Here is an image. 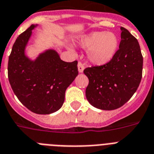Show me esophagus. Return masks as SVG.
Listing matches in <instances>:
<instances>
[{
    "label": "esophagus",
    "instance_id": "1",
    "mask_svg": "<svg viewBox=\"0 0 154 154\" xmlns=\"http://www.w3.org/2000/svg\"><path fill=\"white\" fill-rule=\"evenodd\" d=\"M77 67H78V72L80 73H83L84 69H85V64L81 63V62H79L78 64H77Z\"/></svg>",
    "mask_w": 154,
    "mask_h": 154
}]
</instances>
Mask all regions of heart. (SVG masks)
Listing matches in <instances>:
<instances>
[{
  "mask_svg": "<svg viewBox=\"0 0 154 154\" xmlns=\"http://www.w3.org/2000/svg\"><path fill=\"white\" fill-rule=\"evenodd\" d=\"M79 45L87 50L88 61L95 66H104L114 58L119 46L117 35L111 32L95 31L81 37Z\"/></svg>",
  "mask_w": 154,
  "mask_h": 154,
  "instance_id": "obj_1",
  "label": "heart"
}]
</instances>
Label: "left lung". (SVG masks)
Masks as SVG:
<instances>
[{
	"mask_svg": "<svg viewBox=\"0 0 154 154\" xmlns=\"http://www.w3.org/2000/svg\"><path fill=\"white\" fill-rule=\"evenodd\" d=\"M121 41L114 58L106 65L86 68L89 83L85 95L95 108L113 110L125 104L139 88L143 58L139 44L128 29L121 27Z\"/></svg>",
	"mask_w": 154,
	"mask_h": 154,
	"instance_id": "1",
	"label": "left lung"
}]
</instances>
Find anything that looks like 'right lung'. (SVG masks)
<instances>
[{
    "mask_svg": "<svg viewBox=\"0 0 154 154\" xmlns=\"http://www.w3.org/2000/svg\"><path fill=\"white\" fill-rule=\"evenodd\" d=\"M37 25H31L14 43L9 55L8 75L15 95L23 105L37 114L59 110L66 88L77 75V61H63L55 50L48 49L31 60L26 47Z\"/></svg>",
    "mask_w": 154,
    "mask_h": 154,
    "instance_id": "right-lung-1",
    "label": "right lung"
}]
</instances>
